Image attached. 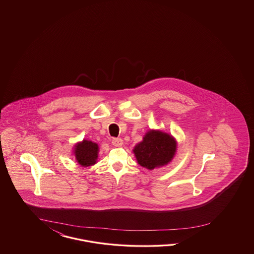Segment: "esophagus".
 Returning <instances> with one entry per match:
<instances>
[{
	"label": "esophagus",
	"mask_w": 254,
	"mask_h": 254,
	"mask_svg": "<svg viewBox=\"0 0 254 254\" xmlns=\"http://www.w3.org/2000/svg\"><path fill=\"white\" fill-rule=\"evenodd\" d=\"M112 144L116 147L122 146L123 145V139L120 138H114L112 140Z\"/></svg>",
	"instance_id": "34e87169"
}]
</instances>
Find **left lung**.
I'll use <instances>...</instances> for the list:
<instances>
[{"instance_id": "8db88e82", "label": "left lung", "mask_w": 254, "mask_h": 254, "mask_svg": "<svg viewBox=\"0 0 254 254\" xmlns=\"http://www.w3.org/2000/svg\"><path fill=\"white\" fill-rule=\"evenodd\" d=\"M177 152V141L169 133L158 129L147 131L133 153L138 165L150 170L167 166Z\"/></svg>"}]
</instances>
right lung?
Listing matches in <instances>:
<instances>
[{"label": "right lung", "instance_id": "add662e5", "mask_svg": "<svg viewBox=\"0 0 254 254\" xmlns=\"http://www.w3.org/2000/svg\"><path fill=\"white\" fill-rule=\"evenodd\" d=\"M99 145L96 142L84 138L73 147V154L77 163L85 168L95 165L99 156Z\"/></svg>", "mask_w": 254, "mask_h": 254}]
</instances>
